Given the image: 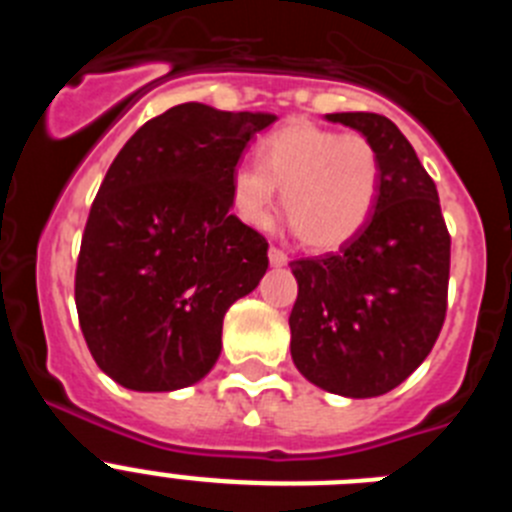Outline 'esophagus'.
<instances>
[{"instance_id":"34e87169","label":"esophagus","mask_w":512,"mask_h":512,"mask_svg":"<svg viewBox=\"0 0 512 512\" xmlns=\"http://www.w3.org/2000/svg\"><path fill=\"white\" fill-rule=\"evenodd\" d=\"M289 256L284 251H279V248H269V264L271 266H287Z\"/></svg>"}]
</instances>
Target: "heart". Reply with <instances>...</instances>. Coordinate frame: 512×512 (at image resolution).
<instances>
[{
    "label": "heart",
    "mask_w": 512,
    "mask_h": 512,
    "mask_svg": "<svg viewBox=\"0 0 512 512\" xmlns=\"http://www.w3.org/2000/svg\"><path fill=\"white\" fill-rule=\"evenodd\" d=\"M377 148L315 122H289L266 135L259 164L230 174V207L251 228H269L282 189L284 212L307 246L333 251L366 225L377 205Z\"/></svg>",
    "instance_id": "1"
}]
</instances>
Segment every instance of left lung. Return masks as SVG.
Here are the masks:
<instances>
[{"label": "left lung", "mask_w": 512, "mask_h": 512, "mask_svg": "<svg viewBox=\"0 0 512 512\" xmlns=\"http://www.w3.org/2000/svg\"><path fill=\"white\" fill-rule=\"evenodd\" d=\"M325 120L359 130L379 153L374 212L338 253L292 261V361L341 397L395 390L431 354L446 318L451 238L438 192L395 122L374 112Z\"/></svg>", "instance_id": "8db88e82"}]
</instances>
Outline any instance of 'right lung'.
Instances as JSON below:
<instances>
[{
  "instance_id": "obj_1",
  "label": "right lung",
  "mask_w": 512,
  "mask_h": 512,
  "mask_svg": "<svg viewBox=\"0 0 512 512\" xmlns=\"http://www.w3.org/2000/svg\"><path fill=\"white\" fill-rule=\"evenodd\" d=\"M277 115L176 104L122 146L76 264V310L94 361L135 392L210 374L223 318L269 269L264 235L230 215V174Z\"/></svg>"
}]
</instances>
